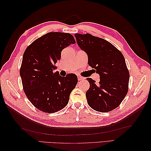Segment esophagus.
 <instances>
[{
    "label": "esophagus",
    "instance_id": "1",
    "mask_svg": "<svg viewBox=\"0 0 151 151\" xmlns=\"http://www.w3.org/2000/svg\"><path fill=\"white\" fill-rule=\"evenodd\" d=\"M85 78H84V77H82V76H78V81H83V80H84Z\"/></svg>",
    "mask_w": 151,
    "mask_h": 151
}]
</instances>
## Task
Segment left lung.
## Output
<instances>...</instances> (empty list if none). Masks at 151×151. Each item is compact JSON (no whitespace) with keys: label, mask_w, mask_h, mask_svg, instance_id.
Here are the masks:
<instances>
[{"label":"left lung","mask_w":151,"mask_h":151,"mask_svg":"<svg viewBox=\"0 0 151 151\" xmlns=\"http://www.w3.org/2000/svg\"><path fill=\"white\" fill-rule=\"evenodd\" d=\"M76 42L88 56V64L100 75L96 84L87 80L89 88L86 93L88 104L100 112H108L120 105L129 90V71L120 50L102 38L89 34H75Z\"/></svg>","instance_id":"8db88e82"}]
</instances>
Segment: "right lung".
I'll return each instance as SVG.
<instances>
[{"label": "right lung", "mask_w": 151, "mask_h": 151, "mask_svg": "<svg viewBox=\"0 0 151 151\" xmlns=\"http://www.w3.org/2000/svg\"><path fill=\"white\" fill-rule=\"evenodd\" d=\"M75 43L71 34L49 32L33 41L25 50L20 68L22 88L28 100L38 110L52 114L65 108L78 78L73 73L61 76L54 64L63 49Z\"/></svg>", "instance_id": "add662e5"}]
</instances>
